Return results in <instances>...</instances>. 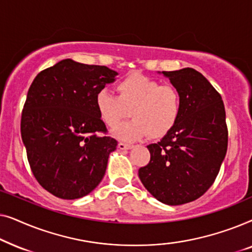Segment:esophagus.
Returning a JSON list of instances; mask_svg holds the SVG:
<instances>
[{"instance_id": "obj_1", "label": "esophagus", "mask_w": 252, "mask_h": 252, "mask_svg": "<svg viewBox=\"0 0 252 252\" xmlns=\"http://www.w3.org/2000/svg\"><path fill=\"white\" fill-rule=\"evenodd\" d=\"M133 146L132 144H128V143H124V142H119L118 143V148L120 150H127V149H130Z\"/></svg>"}]
</instances>
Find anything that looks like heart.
Wrapping results in <instances>:
<instances>
[{"label": "heart", "instance_id": "b5f03b06", "mask_svg": "<svg viewBox=\"0 0 252 252\" xmlns=\"http://www.w3.org/2000/svg\"><path fill=\"white\" fill-rule=\"evenodd\" d=\"M117 96L106 91L96 95L99 118L115 128L129 116L133 119L113 130L123 141H134L148 135L161 139L178 123L182 110V97L177 87L161 85L156 79L133 73L116 86Z\"/></svg>", "mask_w": 252, "mask_h": 252}]
</instances>
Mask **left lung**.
I'll return each mask as SVG.
<instances>
[{"label":"left lung","mask_w":252,"mask_h":252,"mask_svg":"<svg viewBox=\"0 0 252 252\" xmlns=\"http://www.w3.org/2000/svg\"><path fill=\"white\" fill-rule=\"evenodd\" d=\"M182 97L178 123L158 143L139 178L155 198L167 205L195 201L215 182L227 153L228 130L221 96L191 67L163 71Z\"/></svg>","instance_id":"8db88e82"}]
</instances>
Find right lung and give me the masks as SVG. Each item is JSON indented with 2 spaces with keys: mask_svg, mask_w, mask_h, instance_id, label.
<instances>
[{
  "mask_svg": "<svg viewBox=\"0 0 252 252\" xmlns=\"http://www.w3.org/2000/svg\"><path fill=\"white\" fill-rule=\"evenodd\" d=\"M116 71L67 58L41 71L27 93L20 132L37 182L56 197H84L105 174L117 140L106 135L96 95Z\"/></svg>",
  "mask_w": 252,
  "mask_h": 252,
  "instance_id": "obj_1",
  "label": "right lung"
}]
</instances>
